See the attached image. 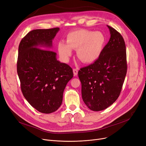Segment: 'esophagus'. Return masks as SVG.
Masks as SVG:
<instances>
[{"label":"esophagus","mask_w":146,"mask_h":146,"mask_svg":"<svg viewBox=\"0 0 146 146\" xmlns=\"http://www.w3.org/2000/svg\"><path fill=\"white\" fill-rule=\"evenodd\" d=\"M78 73V70L77 68H74L73 69V74L74 76H77Z\"/></svg>","instance_id":"34e87169"}]
</instances>
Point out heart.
I'll use <instances>...</instances> for the list:
<instances>
[{"instance_id": "b5f03b06", "label": "heart", "mask_w": 146, "mask_h": 146, "mask_svg": "<svg viewBox=\"0 0 146 146\" xmlns=\"http://www.w3.org/2000/svg\"><path fill=\"white\" fill-rule=\"evenodd\" d=\"M105 41V35L100 31L79 29L68 34L66 44L60 42L58 45V51L60 57L67 62L72 55V50H77L78 58L83 63L90 64L100 57Z\"/></svg>"}]
</instances>
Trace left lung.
<instances>
[{"label": "left lung", "mask_w": 146, "mask_h": 146, "mask_svg": "<svg viewBox=\"0 0 146 146\" xmlns=\"http://www.w3.org/2000/svg\"><path fill=\"white\" fill-rule=\"evenodd\" d=\"M107 27L111 37L100 57L78 72L83 101L94 111L105 110L117 100L127 74L124 38L114 28Z\"/></svg>", "instance_id": "left-lung-1"}]
</instances>
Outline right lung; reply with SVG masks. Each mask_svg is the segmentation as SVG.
<instances>
[{"instance_id": "add662e5", "label": "right lung", "mask_w": 146, "mask_h": 146, "mask_svg": "<svg viewBox=\"0 0 146 146\" xmlns=\"http://www.w3.org/2000/svg\"><path fill=\"white\" fill-rule=\"evenodd\" d=\"M59 30H33L19 45L17 72L23 95L35 109L44 113L58 109L66 85L73 77L72 68L57 60V54L50 50Z\"/></svg>"}]
</instances>
